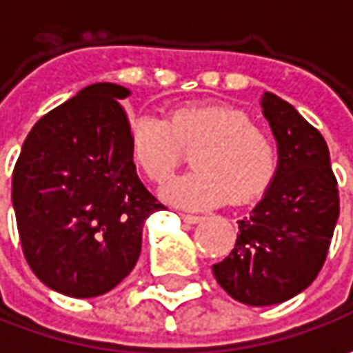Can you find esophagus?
<instances>
[{"label":"esophagus","mask_w":353,"mask_h":353,"mask_svg":"<svg viewBox=\"0 0 353 353\" xmlns=\"http://www.w3.org/2000/svg\"><path fill=\"white\" fill-rule=\"evenodd\" d=\"M181 218H183V222H186V224H198L202 220L200 216H194V214H181Z\"/></svg>","instance_id":"esophagus-1"}]
</instances>
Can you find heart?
Listing matches in <instances>:
<instances>
[{"label": "heart", "mask_w": 353, "mask_h": 353, "mask_svg": "<svg viewBox=\"0 0 353 353\" xmlns=\"http://www.w3.org/2000/svg\"><path fill=\"white\" fill-rule=\"evenodd\" d=\"M196 170L170 181L161 194L186 210L250 204L271 186L279 169L273 139L245 112L228 105H181L169 117L137 114L129 121V159L153 183H165L194 151Z\"/></svg>", "instance_id": "obj_1"}]
</instances>
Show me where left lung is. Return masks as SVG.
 I'll use <instances>...</instances> for the list:
<instances>
[{"instance_id":"obj_1","label":"left lung","mask_w":353,"mask_h":353,"mask_svg":"<svg viewBox=\"0 0 353 353\" xmlns=\"http://www.w3.org/2000/svg\"><path fill=\"white\" fill-rule=\"evenodd\" d=\"M261 108L277 141V174L237 222L232 253L212 265L220 287L250 306L279 305L305 291L324 265L340 214L338 183L319 129L271 92Z\"/></svg>"}]
</instances>
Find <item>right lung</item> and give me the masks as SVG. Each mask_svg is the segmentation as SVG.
<instances>
[{"instance_id": "1", "label": "right lung", "mask_w": 353, "mask_h": 353, "mask_svg": "<svg viewBox=\"0 0 353 353\" xmlns=\"http://www.w3.org/2000/svg\"><path fill=\"white\" fill-rule=\"evenodd\" d=\"M128 88H82L29 131L11 200L29 267L48 289L92 299L135 267L145 220L165 206L129 159Z\"/></svg>"}]
</instances>
